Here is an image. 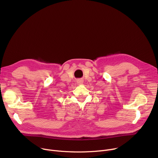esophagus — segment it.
I'll return each mask as SVG.
<instances>
[{"label": "esophagus", "mask_w": 158, "mask_h": 158, "mask_svg": "<svg viewBox=\"0 0 158 158\" xmlns=\"http://www.w3.org/2000/svg\"><path fill=\"white\" fill-rule=\"evenodd\" d=\"M83 82H84V81L82 79H78L77 81V82L78 85H82V83H83Z\"/></svg>", "instance_id": "34e87169"}]
</instances>
